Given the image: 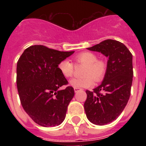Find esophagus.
I'll use <instances>...</instances> for the list:
<instances>
[{
    "label": "esophagus",
    "instance_id": "1",
    "mask_svg": "<svg viewBox=\"0 0 146 146\" xmlns=\"http://www.w3.org/2000/svg\"><path fill=\"white\" fill-rule=\"evenodd\" d=\"M80 90H81L80 88H74V92H77L80 91Z\"/></svg>",
    "mask_w": 146,
    "mask_h": 146
}]
</instances>
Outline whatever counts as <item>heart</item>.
Instances as JSON below:
<instances>
[{"label":"heart","instance_id":"b5f03b06","mask_svg":"<svg viewBox=\"0 0 146 146\" xmlns=\"http://www.w3.org/2000/svg\"><path fill=\"white\" fill-rule=\"evenodd\" d=\"M78 64H84L82 70L83 77L75 78L70 81L74 88H89L93 86L94 81L101 82L107 72V64L104 60H98V57L91 52H82L75 57ZM58 70L64 77L69 78L73 74V64L69 60H64L58 64Z\"/></svg>","mask_w":146,"mask_h":146}]
</instances>
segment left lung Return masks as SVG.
<instances>
[{
    "label": "left lung",
    "mask_w": 146,
    "mask_h": 146,
    "mask_svg": "<svg viewBox=\"0 0 146 146\" xmlns=\"http://www.w3.org/2000/svg\"><path fill=\"white\" fill-rule=\"evenodd\" d=\"M87 49L108 57L102 84L92 92L86 90L84 104L88 120L102 126L116 120L128 102L133 76V55L123 43L112 39Z\"/></svg>",
    "instance_id": "8db88e82"
}]
</instances>
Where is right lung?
<instances>
[{
  "label": "right lung",
  "instance_id": "add662e5",
  "mask_svg": "<svg viewBox=\"0 0 146 146\" xmlns=\"http://www.w3.org/2000/svg\"><path fill=\"white\" fill-rule=\"evenodd\" d=\"M74 51H60L44 45L24 50L17 62V85L21 104L34 122L42 127H56L66 117L74 96L72 86L58 70V64Z\"/></svg>",
  "mask_w": 146,
  "mask_h": 146
}]
</instances>
